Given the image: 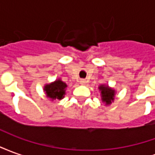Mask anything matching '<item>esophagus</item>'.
Listing matches in <instances>:
<instances>
[{
    "instance_id": "obj_1",
    "label": "esophagus",
    "mask_w": 155,
    "mask_h": 155,
    "mask_svg": "<svg viewBox=\"0 0 155 155\" xmlns=\"http://www.w3.org/2000/svg\"><path fill=\"white\" fill-rule=\"evenodd\" d=\"M80 83H81V84H85V83H86V81H84V80H81V81H80Z\"/></svg>"
}]
</instances>
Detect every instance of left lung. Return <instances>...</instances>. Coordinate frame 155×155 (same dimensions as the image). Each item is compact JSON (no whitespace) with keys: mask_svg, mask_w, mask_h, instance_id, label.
Returning a JSON list of instances; mask_svg holds the SVG:
<instances>
[{"mask_svg":"<svg viewBox=\"0 0 155 155\" xmlns=\"http://www.w3.org/2000/svg\"><path fill=\"white\" fill-rule=\"evenodd\" d=\"M99 90L101 91V100L105 103L106 105L110 104L114 100V95H115V91L110 88L108 85L101 84L99 86Z\"/></svg>","mask_w":155,"mask_h":155,"instance_id":"left-lung-1","label":"left lung"}]
</instances>
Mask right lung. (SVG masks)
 I'll return each instance as SVG.
<instances>
[{
    "label": "right lung",
    "instance_id": "1",
    "mask_svg": "<svg viewBox=\"0 0 155 155\" xmlns=\"http://www.w3.org/2000/svg\"><path fill=\"white\" fill-rule=\"evenodd\" d=\"M66 87H67V84L61 81V79H58L54 82L45 84L44 91H45L47 97L51 98L52 101L62 100L64 97Z\"/></svg>",
    "mask_w": 155,
    "mask_h": 155
}]
</instances>
